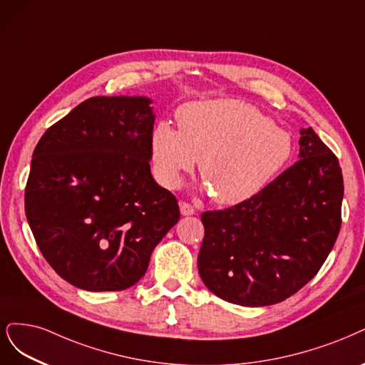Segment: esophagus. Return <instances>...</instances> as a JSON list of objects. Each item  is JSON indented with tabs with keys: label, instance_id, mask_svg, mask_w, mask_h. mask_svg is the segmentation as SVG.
Wrapping results in <instances>:
<instances>
[{
	"label": "esophagus",
	"instance_id": "esophagus-1",
	"mask_svg": "<svg viewBox=\"0 0 365 365\" xmlns=\"http://www.w3.org/2000/svg\"><path fill=\"white\" fill-rule=\"evenodd\" d=\"M180 210H181V215L182 216H192V215H195V208L190 204H187V202H180Z\"/></svg>",
	"mask_w": 365,
	"mask_h": 365
}]
</instances>
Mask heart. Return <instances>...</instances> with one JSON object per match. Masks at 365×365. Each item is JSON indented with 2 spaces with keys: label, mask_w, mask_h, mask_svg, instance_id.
Wrapping results in <instances>:
<instances>
[{
  "label": "heart",
  "mask_w": 365,
  "mask_h": 365,
  "mask_svg": "<svg viewBox=\"0 0 365 365\" xmlns=\"http://www.w3.org/2000/svg\"><path fill=\"white\" fill-rule=\"evenodd\" d=\"M180 130L158 122L150 139L161 185L178 188L199 160L204 188L220 205H237L259 193L292 155V137L257 107L212 99L182 107Z\"/></svg>",
  "instance_id": "b5f03b06"
}]
</instances>
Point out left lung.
I'll use <instances>...</instances> for the list:
<instances>
[{"mask_svg": "<svg viewBox=\"0 0 365 365\" xmlns=\"http://www.w3.org/2000/svg\"><path fill=\"white\" fill-rule=\"evenodd\" d=\"M299 161L259 193L205 211L197 269L211 293L235 305L266 307L297 293L317 274L341 228L338 158L309 127Z\"/></svg>", "mask_w": 365, "mask_h": 365, "instance_id": "1", "label": "left lung"}]
</instances>
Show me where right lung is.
I'll return each mask as SVG.
<instances>
[{"label": "right lung", "mask_w": 365, "mask_h": 365, "mask_svg": "<svg viewBox=\"0 0 365 365\" xmlns=\"http://www.w3.org/2000/svg\"><path fill=\"white\" fill-rule=\"evenodd\" d=\"M146 96L86 99L37 143L25 216L42 255L87 292L139 282L180 207L150 175L155 115Z\"/></svg>", "instance_id": "1"}]
</instances>
